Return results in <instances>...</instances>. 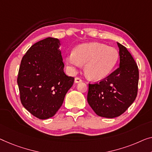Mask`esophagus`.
<instances>
[{"label":"esophagus","instance_id":"obj_1","mask_svg":"<svg viewBox=\"0 0 152 152\" xmlns=\"http://www.w3.org/2000/svg\"><path fill=\"white\" fill-rule=\"evenodd\" d=\"M75 83H80V82H82V79L80 78H79V77H76L75 78Z\"/></svg>","mask_w":152,"mask_h":152}]
</instances>
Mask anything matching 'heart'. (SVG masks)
Returning <instances> with one entry per match:
<instances>
[{
  "label": "heart",
  "instance_id": "b5f03b06",
  "mask_svg": "<svg viewBox=\"0 0 152 152\" xmlns=\"http://www.w3.org/2000/svg\"><path fill=\"white\" fill-rule=\"evenodd\" d=\"M119 59V53L113 47L99 43L84 44L76 46L65 58L69 69L74 71L85 64V73L93 80H102L111 73Z\"/></svg>",
  "mask_w": 152,
  "mask_h": 152
}]
</instances>
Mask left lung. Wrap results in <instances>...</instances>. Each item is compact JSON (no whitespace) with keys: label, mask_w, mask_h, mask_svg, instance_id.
I'll use <instances>...</instances> for the list:
<instances>
[{"label":"left lung","mask_w":152,"mask_h":152,"mask_svg":"<svg viewBox=\"0 0 152 152\" xmlns=\"http://www.w3.org/2000/svg\"><path fill=\"white\" fill-rule=\"evenodd\" d=\"M119 48V67L106 78L89 83L87 102L98 116L119 117L134 102L137 96L139 72L137 63L125 46Z\"/></svg>","instance_id":"8db88e82"}]
</instances>
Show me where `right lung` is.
<instances>
[{"label":"right lung","mask_w":152,"mask_h":152,"mask_svg":"<svg viewBox=\"0 0 152 152\" xmlns=\"http://www.w3.org/2000/svg\"><path fill=\"white\" fill-rule=\"evenodd\" d=\"M59 45L58 39L53 37L35 43L23 56L18 71L22 104L40 119L56 114L74 81L63 72Z\"/></svg>","instance_id":"add662e5"}]
</instances>
